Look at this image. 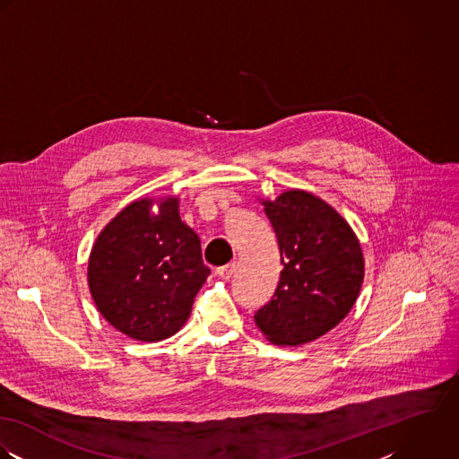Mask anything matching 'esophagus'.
Instances as JSON below:
<instances>
[{
    "instance_id": "34e87169",
    "label": "esophagus",
    "mask_w": 459,
    "mask_h": 459,
    "mask_svg": "<svg viewBox=\"0 0 459 459\" xmlns=\"http://www.w3.org/2000/svg\"><path fill=\"white\" fill-rule=\"evenodd\" d=\"M234 273H236V263H230V264L221 266V268L216 270V275L220 276V278H223V280H230V278L234 276Z\"/></svg>"
}]
</instances>
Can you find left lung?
Here are the masks:
<instances>
[{
    "label": "left lung",
    "mask_w": 459,
    "mask_h": 459,
    "mask_svg": "<svg viewBox=\"0 0 459 459\" xmlns=\"http://www.w3.org/2000/svg\"><path fill=\"white\" fill-rule=\"evenodd\" d=\"M283 270L255 325L278 346H301L335 328L355 305L364 255L348 221L319 196L290 189L264 200Z\"/></svg>",
    "instance_id": "8db88e82"
}]
</instances>
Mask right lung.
Segmentation results:
<instances>
[{
	"label": "right lung",
	"instance_id": "1",
	"mask_svg": "<svg viewBox=\"0 0 459 459\" xmlns=\"http://www.w3.org/2000/svg\"><path fill=\"white\" fill-rule=\"evenodd\" d=\"M140 198L97 236L89 287L102 317L124 335L158 342L183 328L211 270L200 239L179 216V198Z\"/></svg>",
	"mask_w": 459,
	"mask_h": 459
}]
</instances>
